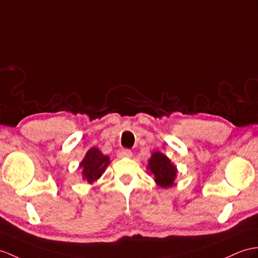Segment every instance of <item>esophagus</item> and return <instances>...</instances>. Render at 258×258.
Instances as JSON below:
<instances>
[{"label": "esophagus", "instance_id": "obj_1", "mask_svg": "<svg viewBox=\"0 0 258 258\" xmlns=\"http://www.w3.org/2000/svg\"><path fill=\"white\" fill-rule=\"evenodd\" d=\"M117 156L119 159L131 158V156H133V152H131V150H128V149H121L117 152Z\"/></svg>", "mask_w": 258, "mask_h": 258}]
</instances>
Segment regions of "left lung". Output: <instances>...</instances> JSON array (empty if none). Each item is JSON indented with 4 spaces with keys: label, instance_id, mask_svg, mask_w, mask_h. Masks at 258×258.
<instances>
[{
    "label": "left lung",
    "instance_id": "obj_1",
    "mask_svg": "<svg viewBox=\"0 0 258 258\" xmlns=\"http://www.w3.org/2000/svg\"><path fill=\"white\" fill-rule=\"evenodd\" d=\"M148 168L154 175L155 181L161 187L167 188L173 186L177 171L167 156L160 152H154L149 160Z\"/></svg>",
    "mask_w": 258,
    "mask_h": 258
}]
</instances>
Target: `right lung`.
<instances>
[{
    "instance_id": "obj_1",
    "label": "right lung",
    "mask_w": 258,
    "mask_h": 258,
    "mask_svg": "<svg viewBox=\"0 0 258 258\" xmlns=\"http://www.w3.org/2000/svg\"><path fill=\"white\" fill-rule=\"evenodd\" d=\"M109 163V158L107 155H104L96 148H92L86 153L84 160L81 162L80 167L83 177L92 184L93 181L102 176L105 168L107 167Z\"/></svg>"
}]
</instances>
